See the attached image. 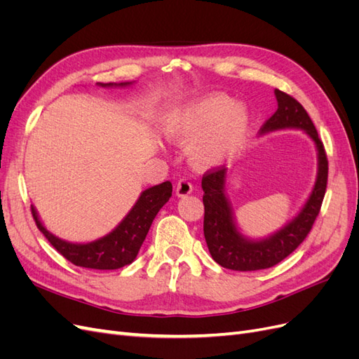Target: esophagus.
Segmentation results:
<instances>
[{"label":"esophagus","instance_id":"obj_1","mask_svg":"<svg viewBox=\"0 0 359 359\" xmlns=\"http://www.w3.org/2000/svg\"><path fill=\"white\" fill-rule=\"evenodd\" d=\"M175 191H177V196H178V198H186V196H189V194L193 191V186H191V184H190L186 178H181V180H178V182H177Z\"/></svg>","mask_w":359,"mask_h":359}]
</instances>
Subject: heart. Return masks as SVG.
<instances>
[{
  "label": "heart",
  "instance_id": "1",
  "mask_svg": "<svg viewBox=\"0 0 359 359\" xmlns=\"http://www.w3.org/2000/svg\"><path fill=\"white\" fill-rule=\"evenodd\" d=\"M250 114L231 97L210 93L177 107L166 123V136L173 144L189 145L190 163L211 169L229 160L250 132Z\"/></svg>",
  "mask_w": 359,
  "mask_h": 359
}]
</instances>
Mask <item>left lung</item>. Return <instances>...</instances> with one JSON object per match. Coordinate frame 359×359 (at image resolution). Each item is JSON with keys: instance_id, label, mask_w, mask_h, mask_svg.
I'll return each mask as SVG.
<instances>
[{"instance_id": "left-lung-1", "label": "left lung", "mask_w": 359, "mask_h": 359, "mask_svg": "<svg viewBox=\"0 0 359 359\" xmlns=\"http://www.w3.org/2000/svg\"><path fill=\"white\" fill-rule=\"evenodd\" d=\"M277 111L260 128V135L280 130H302L316 147V181L306 203L298 214L283 227L266 238H248L236 224L232 203L227 198L226 186L229 170L219 169L202 178L203 190V235L210 253L217 264L233 271H257L277 265L306 240L320 211L327 190L328 160L322 140L306 109L289 94L276 90Z\"/></svg>"}]
</instances>
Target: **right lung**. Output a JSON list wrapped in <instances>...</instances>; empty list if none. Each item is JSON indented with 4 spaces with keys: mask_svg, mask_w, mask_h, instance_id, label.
Masks as SVG:
<instances>
[{
    "mask_svg": "<svg viewBox=\"0 0 359 359\" xmlns=\"http://www.w3.org/2000/svg\"><path fill=\"white\" fill-rule=\"evenodd\" d=\"M97 85L103 86V88H124V86L133 85V82H97ZM170 196L172 184L169 181L144 190L132 206V210L109 233L90 243H72L62 240V238L46 229L34 205H31V212L40 232L76 266L90 269H118L130 265L136 259L140 247L145 241L151 223Z\"/></svg>",
    "mask_w": 359,
    "mask_h": 359,
    "instance_id": "obj_1",
    "label": "right lung"
}]
</instances>
